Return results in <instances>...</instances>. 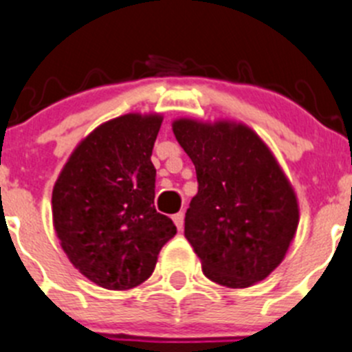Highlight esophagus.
Instances as JSON below:
<instances>
[{
	"label": "esophagus",
	"instance_id": "1",
	"mask_svg": "<svg viewBox=\"0 0 352 352\" xmlns=\"http://www.w3.org/2000/svg\"><path fill=\"white\" fill-rule=\"evenodd\" d=\"M173 219V222H175V226H177V229H182L184 228V212H179V213H175V215L172 217Z\"/></svg>",
	"mask_w": 352,
	"mask_h": 352
}]
</instances>
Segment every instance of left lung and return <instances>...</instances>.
I'll return each mask as SVG.
<instances>
[{
    "instance_id": "left-lung-1",
    "label": "left lung",
    "mask_w": 352,
    "mask_h": 352,
    "mask_svg": "<svg viewBox=\"0 0 352 352\" xmlns=\"http://www.w3.org/2000/svg\"><path fill=\"white\" fill-rule=\"evenodd\" d=\"M173 133L198 177L184 234L205 276L229 288L267 278L298 224L297 198L278 161L245 124L179 120Z\"/></svg>"
}]
</instances>
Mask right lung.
<instances>
[{
    "instance_id": "obj_1",
    "label": "right lung",
    "mask_w": 352,
    "mask_h": 352,
    "mask_svg": "<svg viewBox=\"0 0 352 352\" xmlns=\"http://www.w3.org/2000/svg\"><path fill=\"white\" fill-rule=\"evenodd\" d=\"M161 116L124 114L95 128L74 149L52 195L54 226L74 267L107 290L146 281L177 232L154 208L151 154Z\"/></svg>"
}]
</instances>
